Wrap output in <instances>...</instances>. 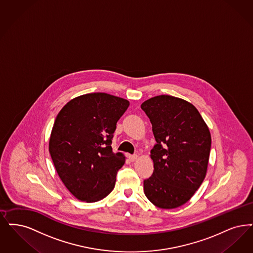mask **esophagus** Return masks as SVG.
Returning a JSON list of instances; mask_svg holds the SVG:
<instances>
[{"mask_svg":"<svg viewBox=\"0 0 253 253\" xmlns=\"http://www.w3.org/2000/svg\"><path fill=\"white\" fill-rule=\"evenodd\" d=\"M128 158H129V160H130L131 162H134V161L137 159V155H131V154H129V155H128Z\"/></svg>","mask_w":253,"mask_h":253,"instance_id":"esophagus-1","label":"esophagus"}]
</instances>
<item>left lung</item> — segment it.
<instances>
[{"instance_id": "obj_1", "label": "left lung", "mask_w": 253, "mask_h": 253, "mask_svg": "<svg viewBox=\"0 0 253 253\" xmlns=\"http://www.w3.org/2000/svg\"><path fill=\"white\" fill-rule=\"evenodd\" d=\"M157 144L151 151L152 176L144 181L148 200L161 209L188 202L207 172L211 133L200 112L189 101L159 95L144 101Z\"/></svg>"}]
</instances>
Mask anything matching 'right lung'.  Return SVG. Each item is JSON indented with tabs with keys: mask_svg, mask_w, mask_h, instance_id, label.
Masks as SVG:
<instances>
[{
	"mask_svg": "<svg viewBox=\"0 0 253 253\" xmlns=\"http://www.w3.org/2000/svg\"><path fill=\"white\" fill-rule=\"evenodd\" d=\"M129 105L98 92L72 99L58 113L49 152L61 181L79 201L99 202L114 189L125 156L112 151V137Z\"/></svg>",
	"mask_w": 253,
	"mask_h": 253,
	"instance_id": "obj_1",
	"label": "right lung"
}]
</instances>
